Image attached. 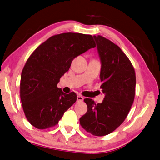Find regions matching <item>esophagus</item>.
<instances>
[{"label":"esophagus","instance_id":"esophagus-1","mask_svg":"<svg viewBox=\"0 0 160 160\" xmlns=\"http://www.w3.org/2000/svg\"><path fill=\"white\" fill-rule=\"evenodd\" d=\"M77 102H82L83 100V98L82 96H79V95H78V96H77Z\"/></svg>","mask_w":160,"mask_h":160}]
</instances>
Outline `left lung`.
Wrapping results in <instances>:
<instances>
[{
    "mask_svg": "<svg viewBox=\"0 0 160 160\" xmlns=\"http://www.w3.org/2000/svg\"><path fill=\"white\" fill-rule=\"evenodd\" d=\"M101 63L100 88L105 94L101 103L85 98L86 113L80 124L94 136L108 135L127 117L135 97L136 74L132 64L120 48L101 36H93Z\"/></svg>",
    "mask_w": 160,
    "mask_h": 160,
    "instance_id": "8db88e82",
    "label": "left lung"
}]
</instances>
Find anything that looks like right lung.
<instances>
[{
	"instance_id": "right-lung-1",
	"label": "right lung",
	"mask_w": 160,
	"mask_h": 160,
	"mask_svg": "<svg viewBox=\"0 0 160 160\" xmlns=\"http://www.w3.org/2000/svg\"><path fill=\"white\" fill-rule=\"evenodd\" d=\"M96 44L91 35L63 33L40 45L28 59L21 74L20 98L28 121L39 129L54 127L77 100L74 92L57 87L74 58Z\"/></svg>"
}]
</instances>
